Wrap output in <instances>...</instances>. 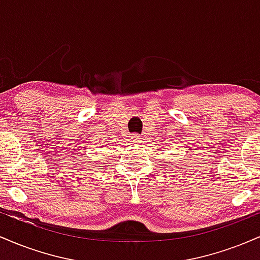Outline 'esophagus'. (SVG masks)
<instances>
[{"label":"esophagus","instance_id":"obj_1","mask_svg":"<svg viewBox=\"0 0 260 260\" xmlns=\"http://www.w3.org/2000/svg\"><path fill=\"white\" fill-rule=\"evenodd\" d=\"M131 139H132V142H140V137H139V134H132V136H131Z\"/></svg>","mask_w":260,"mask_h":260}]
</instances>
